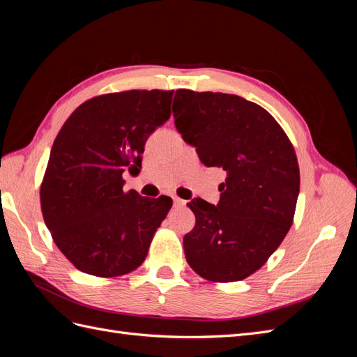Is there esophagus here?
Masks as SVG:
<instances>
[{"label":"esophagus","mask_w":357,"mask_h":357,"mask_svg":"<svg viewBox=\"0 0 357 357\" xmlns=\"http://www.w3.org/2000/svg\"><path fill=\"white\" fill-rule=\"evenodd\" d=\"M183 205H186V201L176 197V198H174V207H183Z\"/></svg>","instance_id":"obj_1"}]
</instances>
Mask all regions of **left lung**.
Returning <instances> with one entry per match:
<instances>
[{"instance_id":"obj_1","label":"left lung","mask_w":357,"mask_h":357,"mask_svg":"<svg viewBox=\"0 0 357 357\" xmlns=\"http://www.w3.org/2000/svg\"><path fill=\"white\" fill-rule=\"evenodd\" d=\"M172 114L202 164L228 174L218 207L188 204L197 223L183 238L186 261L210 282H240L268 261L294 223L295 149L271 114L238 95L178 89Z\"/></svg>"}]
</instances>
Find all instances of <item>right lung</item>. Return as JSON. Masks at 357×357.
<instances>
[{
    "label": "right lung",
    "instance_id": "1",
    "mask_svg": "<svg viewBox=\"0 0 357 357\" xmlns=\"http://www.w3.org/2000/svg\"><path fill=\"white\" fill-rule=\"evenodd\" d=\"M174 91L93 96L75 109L52 146L40 188L52 238L82 273L117 277L147 256L172 201L123 190V171L142 168L149 135L171 116Z\"/></svg>",
    "mask_w": 357,
    "mask_h": 357
}]
</instances>
